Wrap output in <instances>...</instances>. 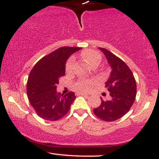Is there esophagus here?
<instances>
[{
    "mask_svg": "<svg viewBox=\"0 0 159 159\" xmlns=\"http://www.w3.org/2000/svg\"><path fill=\"white\" fill-rule=\"evenodd\" d=\"M78 96H85V97H88V95L84 93H77Z\"/></svg>",
    "mask_w": 159,
    "mask_h": 159,
    "instance_id": "1",
    "label": "esophagus"
}]
</instances>
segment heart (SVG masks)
<instances>
[{"label":"heart","instance_id":"heart-1","mask_svg":"<svg viewBox=\"0 0 159 159\" xmlns=\"http://www.w3.org/2000/svg\"><path fill=\"white\" fill-rule=\"evenodd\" d=\"M81 57L85 60L89 64L94 66L95 64H98L101 61V56L96 52L91 50H87L81 53ZM75 63V58L73 57H70L66 63V70L67 72H70L73 68ZM94 81L90 79H81L75 84V88L78 91L81 92H87L93 85Z\"/></svg>","mask_w":159,"mask_h":159}]
</instances>
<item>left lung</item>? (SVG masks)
I'll return each mask as SVG.
<instances>
[{"instance_id": "1", "label": "left lung", "mask_w": 159, "mask_h": 159, "mask_svg": "<svg viewBox=\"0 0 159 159\" xmlns=\"http://www.w3.org/2000/svg\"><path fill=\"white\" fill-rule=\"evenodd\" d=\"M106 57L112 69L105 88L110 92V99L104 101L93 112L99 119L112 122L120 119L130 110L137 93L136 81L132 72L124 61L107 49L98 48Z\"/></svg>"}]
</instances>
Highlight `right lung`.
I'll list each match as a JSON object with an SVG mask.
<instances>
[{
  "label": "right lung",
  "instance_id": "1",
  "mask_svg": "<svg viewBox=\"0 0 159 159\" xmlns=\"http://www.w3.org/2000/svg\"><path fill=\"white\" fill-rule=\"evenodd\" d=\"M81 49L62 47L40 59L30 71L27 82V94L30 105L43 119L56 121L68 113L75 98L74 92L63 95L57 92L59 78L65 75L69 57Z\"/></svg>",
  "mask_w": 159,
  "mask_h": 159
}]
</instances>
